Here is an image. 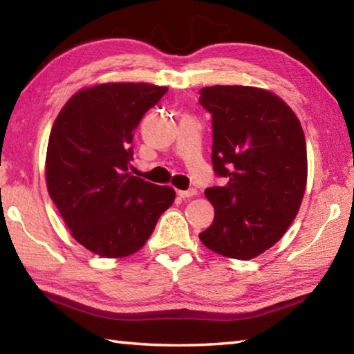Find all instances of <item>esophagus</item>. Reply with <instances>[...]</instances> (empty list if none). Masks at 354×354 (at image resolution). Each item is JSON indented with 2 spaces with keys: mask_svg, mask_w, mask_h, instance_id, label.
<instances>
[{
  "mask_svg": "<svg viewBox=\"0 0 354 354\" xmlns=\"http://www.w3.org/2000/svg\"><path fill=\"white\" fill-rule=\"evenodd\" d=\"M178 195L181 196V198H190V196L196 195V190H195V189H189V190H178Z\"/></svg>",
  "mask_w": 354,
  "mask_h": 354,
  "instance_id": "obj_1",
  "label": "esophagus"
}]
</instances>
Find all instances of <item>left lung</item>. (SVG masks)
I'll return each mask as SVG.
<instances>
[{
  "label": "left lung",
  "instance_id": "1",
  "mask_svg": "<svg viewBox=\"0 0 354 354\" xmlns=\"http://www.w3.org/2000/svg\"><path fill=\"white\" fill-rule=\"evenodd\" d=\"M212 115V165L226 179L205 190L212 225L200 241L214 253L253 259L284 236L298 214L308 179L299 120L277 95L248 86L200 91Z\"/></svg>",
  "mask_w": 354,
  "mask_h": 354
}]
</instances>
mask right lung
I'll list each match as a JSON object with an SVG mask.
<instances>
[{
	"label": "right lung",
	"mask_w": 354,
	"mask_h": 354,
	"mask_svg": "<svg viewBox=\"0 0 354 354\" xmlns=\"http://www.w3.org/2000/svg\"><path fill=\"white\" fill-rule=\"evenodd\" d=\"M169 88L109 82L82 88L59 112L46 149V187L76 242L101 257L139 251L175 190L129 173L142 117Z\"/></svg>",
	"instance_id": "obj_1"
}]
</instances>
